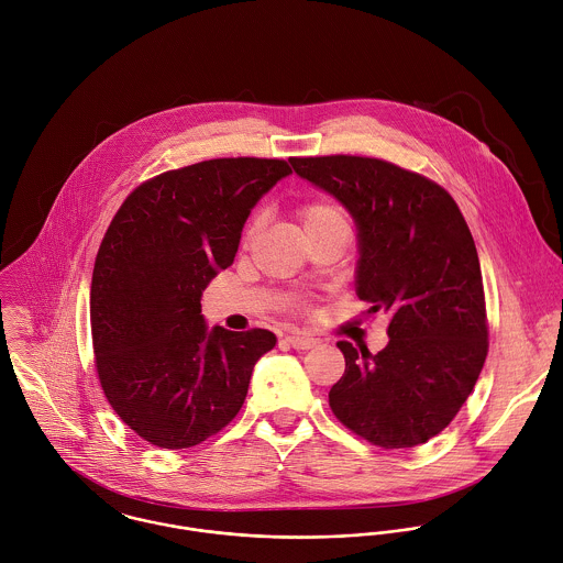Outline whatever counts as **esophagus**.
<instances>
[{
    "label": "esophagus",
    "mask_w": 563,
    "mask_h": 563,
    "mask_svg": "<svg viewBox=\"0 0 563 563\" xmlns=\"http://www.w3.org/2000/svg\"><path fill=\"white\" fill-rule=\"evenodd\" d=\"M285 341L294 347V350H311L318 341L313 338H302V335H287Z\"/></svg>",
    "instance_id": "obj_1"
}]
</instances>
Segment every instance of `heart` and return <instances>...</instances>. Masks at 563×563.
<instances>
[{"mask_svg": "<svg viewBox=\"0 0 563 563\" xmlns=\"http://www.w3.org/2000/svg\"><path fill=\"white\" fill-rule=\"evenodd\" d=\"M300 220H302V228L307 232V230L322 228V225L341 224L343 216L338 207H333L329 202H311L300 209Z\"/></svg>", "mask_w": 563, "mask_h": 563, "instance_id": "obj_1", "label": "heart"}]
</instances>
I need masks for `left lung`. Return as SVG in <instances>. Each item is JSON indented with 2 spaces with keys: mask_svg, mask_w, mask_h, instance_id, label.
I'll return each instance as SVG.
<instances>
[{
  "mask_svg": "<svg viewBox=\"0 0 563 563\" xmlns=\"http://www.w3.org/2000/svg\"><path fill=\"white\" fill-rule=\"evenodd\" d=\"M294 172L333 196L356 225L354 291L389 318L372 354L338 341L345 372L329 402L339 422L383 449H413L442 433L487 356L478 254L440 185L363 156L291 158Z\"/></svg>",
  "mask_w": 563,
  "mask_h": 563,
  "instance_id": "1",
  "label": "left lung"
}]
</instances>
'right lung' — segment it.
<instances>
[{
  "label": "right lung",
  "instance_id": "1",
  "mask_svg": "<svg viewBox=\"0 0 563 563\" xmlns=\"http://www.w3.org/2000/svg\"><path fill=\"white\" fill-rule=\"evenodd\" d=\"M291 167L216 158L134 189L109 225L91 280L96 367L114 413L158 449H191L239 413L263 329L209 327L202 291L232 265L256 202Z\"/></svg>",
  "mask_w": 563,
  "mask_h": 563
}]
</instances>
